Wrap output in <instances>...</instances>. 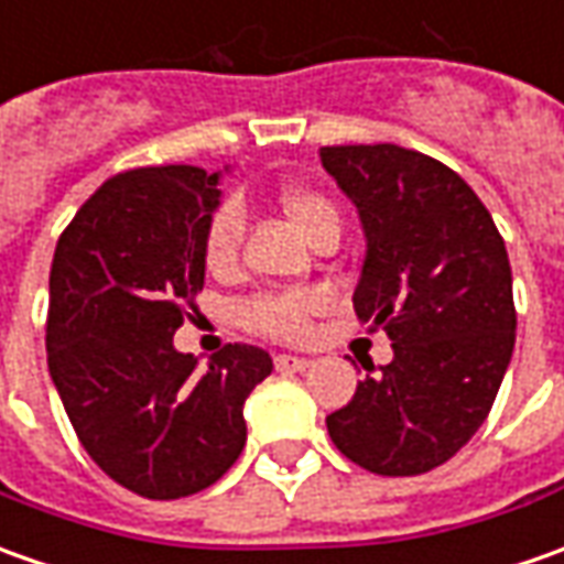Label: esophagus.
<instances>
[{
    "mask_svg": "<svg viewBox=\"0 0 564 564\" xmlns=\"http://www.w3.org/2000/svg\"><path fill=\"white\" fill-rule=\"evenodd\" d=\"M308 364H312L308 358H299V355H278V358H274V367H278L281 373H302Z\"/></svg>",
    "mask_w": 564,
    "mask_h": 564,
    "instance_id": "1",
    "label": "esophagus"
}]
</instances>
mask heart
Here are the masks:
<instances>
[{
  "label": "heart",
  "mask_w": 564,
  "mask_h": 564,
  "mask_svg": "<svg viewBox=\"0 0 564 564\" xmlns=\"http://www.w3.org/2000/svg\"><path fill=\"white\" fill-rule=\"evenodd\" d=\"M281 209L286 218L296 225V231L305 240H314L324 228H339V213L324 194L305 191V187H290L281 194ZM247 228V216L240 203H221L209 216L206 225V240H203V259L213 271H225L237 262L240 252V237ZM327 308V293L321 290H296V293H268L256 296L243 305V324L250 330L293 343L302 339L312 317Z\"/></svg>",
  "instance_id": "b5f03b06"
}]
</instances>
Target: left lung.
<instances>
[{
  "instance_id": "1",
  "label": "left lung",
  "mask_w": 564,
  "mask_h": 564,
  "mask_svg": "<svg viewBox=\"0 0 564 564\" xmlns=\"http://www.w3.org/2000/svg\"><path fill=\"white\" fill-rule=\"evenodd\" d=\"M321 163L358 206L367 237L355 314L394 348L327 416V432L367 473H429L485 423L512 358L503 237L473 187L426 153L336 144L321 148Z\"/></svg>"
}]
</instances>
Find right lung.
Returning a JSON list of instances; mask_svg holds the SVG:
<instances>
[{
    "label": "right lung",
    "mask_w": 564,
    "mask_h": 564,
    "mask_svg": "<svg viewBox=\"0 0 564 564\" xmlns=\"http://www.w3.org/2000/svg\"><path fill=\"white\" fill-rule=\"evenodd\" d=\"M218 175L148 166L107 178L64 228L48 274V373L76 438L117 485L178 500L247 444L243 401L271 355L234 343L206 370L172 346L203 290Z\"/></svg>",
    "instance_id": "right-lung-1"
}]
</instances>
